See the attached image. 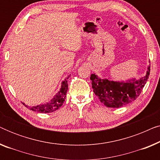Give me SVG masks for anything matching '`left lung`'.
<instances>
[{"mask_svg": "<svg viewBox=\"0 0 160 160\" xmlns=\"http://www.w3.org/2000/svg\"><path fill=\"white\" fill-rule=\"evenodd\" d=\"M150 74V66L146 76L138 80L113 82L106 78L101 79L95 73L91 74L92 87L100 101L108 108H120L134 101L143 90Z\"/></svg>", "mask_w": 160, "mask_h": 160, "instance_id": "left-lung-1", "label": "left lung"}]
</instances>
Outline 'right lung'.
Here are the masks:
<instances>
[{
    "label": "right lung",
    "instance_id": "obj_1",
    "mask_svg": "<svg viewBox=\"0 0 160 160\" xmlns=\"http://www.w3.org/2000/svg\"><path fill=\"white\" fill-rule=\"evenodd\" d=\"M69 77L70 76H68L66 79H65L62 82V85H61V88L60 89V91L58 92V93L54 96L53 99L51 100V101L49 102L32 107L28 106L27 105H25L24 102H22V104L24 106H25V107H27L28 108H29L30 110L36 111V112L38 113H51L53 112L54 111L58 110V108H60V107L62 106V103L65 101V96H66L68 88V79Z\"/></svg>",
    "mask_w": 160,
    "mask_h": 160
}]
</instances>
